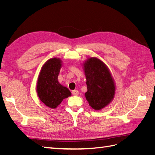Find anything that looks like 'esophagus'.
<instances>
[{
	"label": "esophagus",
	"instance_id": "esophagus-1",
	"mask_svg": "<svg viewBox=\"0 0 155 155\" xmlns=\"http://www.w3.org/2000/svg\"><path fill=\"white\" fill-rule=\"evenodd\" d=\"M72 93L74 96H78L79 94V91L78 90H74V91H72Z\"/></svg>",
	"mask_w": 155,
	"mask_h": 155
}]
</instances>
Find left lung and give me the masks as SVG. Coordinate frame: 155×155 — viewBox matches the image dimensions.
<instances>
[{"mask_svg":"<svg viewBox=\"0 0 155 155\" xmlns=\"http://www.w3.org/2000/svg\"><path fill=\"white\" fill-rule=\"evenodd\" d=\"M87 92L85 97L96 110L102 109L113 100L115 94L114 79L106 64L96 58H90L83 64Z\"/></svg>","mask_w":155,"mask_h":155,"instance_id":"left-lung-1","label":"left lung"}]
</instances>
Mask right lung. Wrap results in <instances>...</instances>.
<instances>
[{
    "instance_id": "1",
    "label": "right lung",
    "mask_w": 155,
    "mask_h": 155,
    "mask_svg": "<svg viewBox=\"0 0 155 155\" xmlns=\"http://www.w3.org/2000/svg\"><path fill=\"white\" fill-rule=\"evenodd\" d=\"M61 63L59 58L48 59L42 67L37 83V95L40 100L51 109H55L64 98L71 96L68 89L58 81Z\"/></svg>"
}]
</instances>
